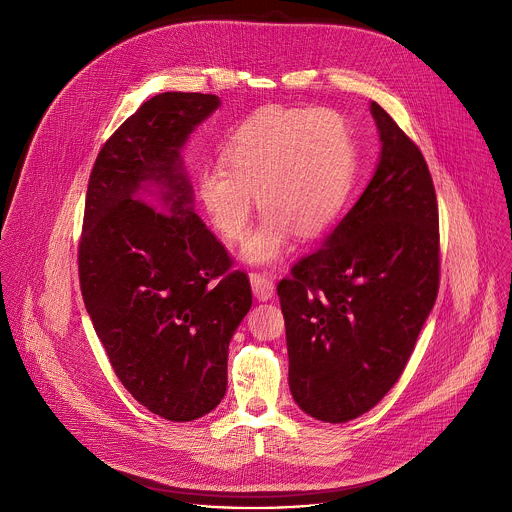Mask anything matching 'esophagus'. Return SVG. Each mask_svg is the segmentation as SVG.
I'll return each mask as SVG.
<instances>
[{
    "label": "esophagus",
    "instance_id": "esophagus-1",
    "mask_svg": "<svg viewBox=\"0 0 512 512\" xmlns=\"http://www.w3.org/2000/svg\"><path fill=\"white\" fill-rule=\"evenodd\" d=\"M251 287H253V294L257 300L267 302L275 296V283L271 279V275L261 273V271H253L251 275Z\"/></svg>",
    "mask_w": 512,
    "mask_h": 512
}]
</instances>
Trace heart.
<instances>
[{"instance_id":"b5f03b06","label":"heart","mask_w":512,"mask_h":512,"mask_svg":"<svg viewBox=\"0 0 512 512\" xmlns=\"http://www.w3.org/2000/svg\"><path fill=\"white\" fill-rule=\"evenodd\" d=\"M356 164L346 119L320 107H267L239 123L221 143V162L196 170L194 194L212 231L243 241L255 196L265 208L245 247L253 263L275 261L289 239L322 235L342 212Z\"/></svg>"}]
</instances>
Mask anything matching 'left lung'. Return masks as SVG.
Returning <instances> with one entry per match:
<instances>
[{
	"label": "left lung",
	"mask_w": 512,
	"mask_h": 512,
	"mask_svg": "<svg viewBox=\"0 0 512 512\" xmlns=\"http://www.w3.org/2000/svg\"><path fill=\"white\" fill-rule=\"evenodd\" d=\"M381 160L324 245L277 283L289 389L308 415L346 423L399 381L440 289V216L421 150L371 103Z\"/></svg>",
	"instance_id": "1"
}]
</instances>
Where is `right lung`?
I'll list each match as a JSON object with an SVG mask.
<instances>
[{
	"mask_svg": "<svg viewBox=\"0 0 512 512\" xmlns=\"http://www.w3.org/2000/svg\"><path fill=\"white\" fill-rule=\"evenodd\" d=\"M221 101L162 93L101 148L79 241L85 308L131 397L168 421L227 391L229 342L251 308L245 271L192 208L180 148Z\"/></svg>",
	"mask_w": 512,
	"mask_h": 512,
	"instance_id": "1",
	"label": "right lung"
}]
</instances>
